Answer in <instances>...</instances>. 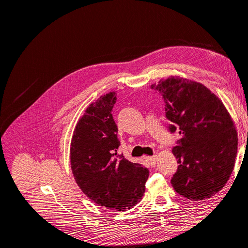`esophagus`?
Instances as JSON below:
<instances>
[{"label": "esophagus", "instance_id": "esophagus-1", "mask_svg": "<svg viewBox=\"0 0 248 248\" xmlns=\"http://www.w3.org/2000/svg\"><path fill=\"white\" fill-rule=\"evenodd\" d=\"M156 156H151V157H147L146 158V160H147V162L150 164V166L151 167H154L155 164H156Z\"/></svg>", "mask_w": 248, "mask_h": 248}]
</instances>
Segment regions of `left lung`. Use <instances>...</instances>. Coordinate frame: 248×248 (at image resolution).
Instances as JSON below:
<instances>
[{"label": "left lung", "mask_w": 248, "mask_h": 248, "mask_svg": "<svg viewBox=\"0 0 248 248\" xmlns=\"http://www.w3.org/2000/svg\"><path fill=\"white\" fill-rule=\"evenodd\" d=\"M166 104L170 132L181 134L172 148L179 163L170 183L192 201L213 197L223 188L235 166L238 137L221 100L200 82L170 77L151 86Z\"/></svg>", "instance_id": "obj_1"}]
</instances>
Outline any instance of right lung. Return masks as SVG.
<instances>
[{
	"mask_svg": "<svg viewBox=\"0 0 248 248\" xmlns=\"http://www.w3.org/2000/svg\"><path fill=\"white\" fill-rule=\"evenodd\" d=\"M116 100L110 92L88 107L73 131L70 162L76 182L90 200L125 211L144 196L149 170L117 153L120 140L111 114Z\"/></svg>",
	"mask_w": 248,
	"mask_h": 248,
	"instance_id": "add662e5",
	"label": "right lung"
}]
</instances>
